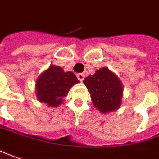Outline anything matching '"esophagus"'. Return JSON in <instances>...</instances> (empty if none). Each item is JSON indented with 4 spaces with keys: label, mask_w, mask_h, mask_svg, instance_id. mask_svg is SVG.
I'll use <instances>...</instances> for the list:
<instances>
[{
    "label": "esophagus",
    "mask_w": 159,
    "mask_h": 159,
    "mask_svg": "<svg viewBox=\"0 0 159 159\" xmlns=\"http://www.w3.org/2000/svg\"><path fill=\"white\" fill-rule=\"evenodd\" d=\"M76 76H77V78L79 81H83V80L84 79V74H83V73H80V74H77L76 75Z\"/></svg>",
    "instance_id": "1"
}]
</instances>
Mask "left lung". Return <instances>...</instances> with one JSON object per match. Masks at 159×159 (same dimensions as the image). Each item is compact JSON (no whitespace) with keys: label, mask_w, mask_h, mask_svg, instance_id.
Instances as JSON below:
<instances>
[{"label":"left lung","mask_w":159,"mask_h":159,"mask_svg":"<svg viewBox=\"0 0 159 159\" xmlns=\"http://www.w3.org/2000/svg\"><path fill=\"white\" fill-rule=\"evenodd\" d=\"M84 84L91 94L93 106L100 113L107 114L120 107L124 86L119 77L107 66L88 75Z\"/></svg>","instance_id":"obj_1"}]
</instances>
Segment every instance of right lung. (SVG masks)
Masks as SVG:
<instances>
[{"label":"right lung","mask_w":159,"mask_h":159,"mask_svg":"<svg viewBox=\"0 0 159 159\" xmlns=\"http://www.w3.org/2000/svg\"><path fill=\"white\" fill-rule=\"evenodd\" d=\"M80 81L71 71L65 72L62 67L51 65L36 79L35 92L37 100L55 107L62 104L70 88Z\"/></svg>","instance_id":"obj_1"}]
</instances>
